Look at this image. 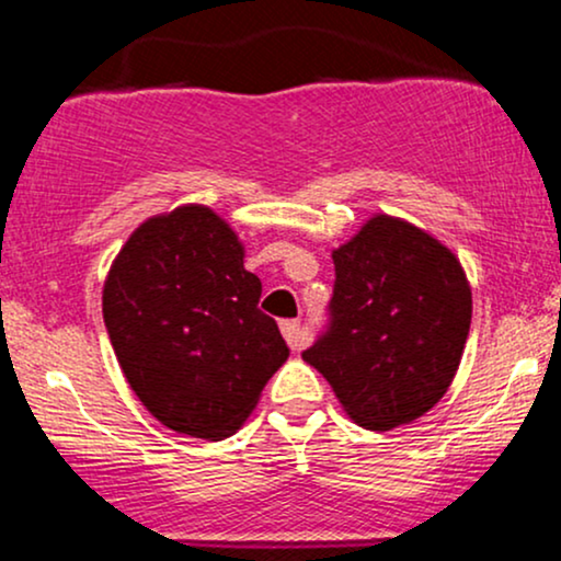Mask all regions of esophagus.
Wrapping results in <instances>:
<instances>
[{"mask_svg":"<svg viewBox=\"0 0 561 561\" xmlns=\"http://www.w3.org/2000/svg\"><path fill=\"white\" fill-rule=\"evenodd\" d=\"M282 334H285L287 345L293 347V351H300V347H306V334H302L298 319L282 321Z\"/></svg>","mask_w":561,"mask_h":561,"instance_id":"esophagus-1","label":"esophagus"}]
</instances>
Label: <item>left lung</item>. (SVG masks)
Listing matches in <instances>:
<instances>
[{
  "label": "left lung",
  "instance_id": "1",
  "mask_svg": "<svg viewBox=\"0 0 561 561\" xmlns=\"http://www.w3.org/2000/svg\"><path fill=\"white\" fill-rule=\"evenodd\" d=\"M332 261L330 324L302 362L366 430L420 420L446 396L465 353V268L433 234L385 214L332 250Z\"/></svg>",
  "mask_w": 561,
  "mask_h": 561
}]
</instances>
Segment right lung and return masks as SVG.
I'll use <instances>...</instances> for the list:
<instances>
[{"instance_id": "1", "label": "right lung", "mask_w": 561, "mask_h": 561, "mask_svg": "<svg viewBox=\"0 0 561 561\" xmlns=\"http://www.w3.org/2000/svg\"><path fill=\"white\" fill-rule=\"evenodd\" d=\"M242 259L221 216L182 205L147 218L105 279L102 317L126 382L176 433H237L289 356Z\"/></svg>"}]
</instances>
